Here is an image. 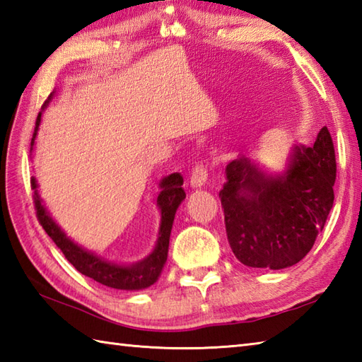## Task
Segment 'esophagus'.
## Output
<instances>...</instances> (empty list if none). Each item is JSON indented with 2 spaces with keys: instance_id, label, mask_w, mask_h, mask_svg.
I'll list each match as a JSON object with an SVG mask.
<instances>
[{
  "instance_id": "34e87169",
  "label": "esophagus",
  "mask_w": 362,
  "mask_h": 362,
  "mask_svg": "<svg viewBox=\"0 0 362 362\" xmlns=\"http://www.w3.org/2000/svg\"><path fill=\"white\" fill-rule=\"evenodd\" d=\"M206 179H209V171H206V168L204 165H196L189 175V185L193 188H201L205 185Z\"/></svg>"
}]
</instances>
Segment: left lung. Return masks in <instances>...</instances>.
I'll list each match as a JSON object with an SVG mask.
<instances>
[{
  "mask_svg": "<svg viewBox=\"0 0 362 362\" xmlns=\"http://www.w3.org/2000/svg\"><path fill=\"white\" fill-rule=\"evenodd\" d=\"M219 191L235 257L249 267L284 269L311 250L334 201L336 156L322 127L311 148L294 146L286 171L267 175L241 156Z\"/></svg>",
  "mask_w": 362,
  "mask_h": 362,
  "instance_id": "8db88e82",
  "label": "left lung"
}]
</instances>
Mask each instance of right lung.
<instances>
[{
    "label": "right lung",
    "mask_w": 362,
    "mask_h": 362,
    "mask_svg": "<svg viewBox=\"0 0 362 362\" xmlns=\"http://www.w3.org/2000/svg\"><path fill=\"white\" fill-rule=\"evenodd\" d=\"M49 99L45 103V105L49 103ZM40 117L42 113H38L33 143H30V146L34 144L37 129H38V124H40ZM182 185H183V179L179 173L168 175L160 182L161 191L157 197V205L161 213V222H160V232H158L156 249H153L144 259L138 261L135 264L121 266V264L110 263V261H105L104 258L98 257L96 253L88 252L83 247H81V245L73 243L70 238L62 232V228L52 221L49 213L46 211V209L42 204V199L38 196L37 182L34 177L30 179V187L34 189V204L37 210V219L40 222V226L43 227L45 232L48 233V236L54 243H56L57 247L64 252L65 258L76 267V271H79L86 276H90V279L104 284V286H109L113 289H122V291H138V289L149 288L151 284H153L158 280L161 269H163L168 258L169 236H171L175 211L179 209V205L182 204L183 199L187 197Z\"/></svg>",
    "instance_id": "obj_1"
}]
</instances>
